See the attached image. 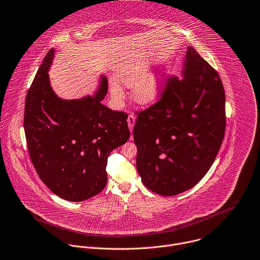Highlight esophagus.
<instances>
[{"mask_svg":"<svg viewBox=\"0 0 260 260\" xmlns=\"http://www.w3.org/2000/svg\"><path fill=\"white\" fill-rule=\"evenodd\" d=\"M135 122H136V117H135V115L129 114V115H128V117H127V124H128V127H129L131 132H132V131H133V128H134Z\"/></svg>","mask_w":260,"mask_h":260,"instance_id":"esophagus-1","label":"esophagus"}]
</instances>
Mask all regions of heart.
Instances as JSON below:
<instances>
[{"label":"heart","mask_w":260,"mask_h":260,"mask_svg":"<svg viewBox=\"0 0 260 260\" xmlns=\"http://www.w3.org/2000/svg\"><path fill=\"white\" fill-rule=\"evenodd\" d=\"M147 72L148 67L145 62L133 61L122 68L116 76V81L125 87L134 88L144 79ZM111 90L114 95H121V90L117 86L113 85ZM162 90L163 79L160 76H150L138 87L136 91V99L144 104L152 103L160 97Z\"/></svg>","instance_id":"heart-1"}]
</instances>
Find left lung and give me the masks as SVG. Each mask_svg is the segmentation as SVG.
I'll return each mask as SVG.
<instances>
[{
  "label": "left lung",
  "instance_id": "1",
  "mask_svg": "<svg viewBox=\"0 0 260 260\" xmlns=\"http://www.w3.org/2000/svg\"><path fill=\"white\" fill-rule=\"evenodd\" d=\"M182 75L166 77L158 101L137 113L133 131L142 181L164 197L186 191L203 179L226 129L222 80L191 46Z\"/></svg>",
  "mask_w": 260,
  "mask_h": 260
}]
</instances>
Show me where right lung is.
Listing matches in <instances>:
<instances>
[{
  "label": "right lung",
  "mask_w": 260,
  "mask_h": 260,
  "mask_svg": "<svg viewBox=\"0 0 260 260\" xmlns=\"http://www.w3.org/2000/svg\"><path fill=\"white\" fill-rule=\"evenodd\" d=\"M51 48L27 92L24 131L31 162L41 181L57 197L86 201L107 182V158L129 138L127 114L101 103L105 77L94 97L62 100L52 91L48 69Z\"/></svg>",
  "instance_id": "right-lung-1"
}]
</instances>
